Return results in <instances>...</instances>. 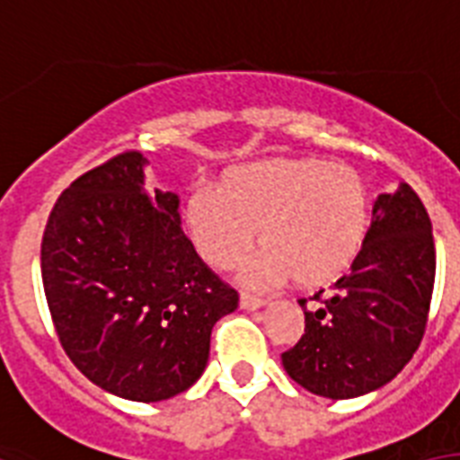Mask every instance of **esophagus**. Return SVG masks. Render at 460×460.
I'll use <instances>...</instances> for the list:
<instances>
[{"mask_svg":"<svg viewBox=\"0 0 460 460\" xmlns=\"http://www.w3.org/2000/svg\"><path fill=\"white\" fill-rule=\"evenodd\" d=\"M240 305L244 309H259L266 305V300L263 297H259V295H252V293H242L240 297Z\"/></svg>","mask_w":460,"mask_h":460,"instance_id":"1","label":"esophagus"}]
</instances>
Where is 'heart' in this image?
<instances>
[{
    "label": "heart",
    "instance_id": "b5f03b06",
    "mask_svg": "<svg viewBox=\"0 0 460 460\" xmlns=\"http://www.w3.org/2000/svg\"><path fill=\"white\" fill-rule=\"evenodd\" d=\"M187 227L206 261L230 269L247 254L254 227L263 247L244 266L254 286L295 276L316 286L341 276L369 230V197L352 167L322 158L266 160L234 170L223 190L199 187Z\"/></svg>",
    "mask_w": 460,
    "mask_h": 460
}]
</instances>
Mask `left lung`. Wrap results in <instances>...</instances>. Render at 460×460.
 <instances>
[{"label":"left lung","instance_id":"left-lung-1","mask_svg":"<svg viewBox=\"0 0 460 460\" xmlns=\"http://www.w3.org/2000/svg\"><path fill=\"white\" fill-rule=\"evenodd\" d=\"M432 223L420 197L401 184L375 201L372 226L350 270L316 290L305 309V333L283 367L316 396L355 398L403 369L425 336L434 290Z\"/></svg>","mask_w":460,"mask_h":460}]
</instances>
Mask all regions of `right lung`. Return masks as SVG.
Segmentation results:
<instances>
[{
  "mask_svg": "<svg viewBox=\"0 0 460 460\" xmlns=\"http://www.w3.org/2000/svg\"><path fill=\"white\" fill-rule=\"evenodd\" d=\"M122 151L59 194L42 233V288L74 365L115 396L153 403L197 382L213 323L240 295L180 227V199L144 187Z\"/></svg>",
  "mask_w": 460,
  "mask_h": 460,
  "instance_id": "1",
  "label": "right lung"
}]
</instances>
